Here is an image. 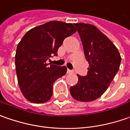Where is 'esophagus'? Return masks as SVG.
Returning a JSON list of instances; mask_svg holds the SVG:
<instances>
[{"label":"esophagus","instance_id":"34e87169","mask_svg":"<svg viewBox=\"0 0 130 130\" xmlns=\"http://www.w3.org/2000/svg\"><path fill=\"white\" fill-rule=\"evenodd\" d=\"M73 73V70H71V69H67V74H71Z\"/></svg>","mask_w":130,"mask_h":130}]
</instances>
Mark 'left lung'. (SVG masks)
Returning <instances> with one entry per match:
<instances>
[{
	"mask_svg": "<svg viewBox=\"0 0 130 130\" xmlns=\"http://www.w3.org/2000/svg\"><path fill=\"white\" fill-rule=\"evenodd\" d=\"M74 25L89 67L87 75H77L79 81L70 87V94L76 100L91 102L107 89L120 69L121 56L114 43L96 27L84 23Z\"/></svg>",
	"mask_w": 130,
	"mask_h": 130,
	"instance_id": "1",
	"label": "left lung"
}]
</instances>
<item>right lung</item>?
Wrapping results in <instances>:
<instances>
[{"label": "right lung", "mask_w": 130, "mask_h": 130, "mask_svg": "<svg viewBox=\"0 0 130 130\" xmlns=\"http://www.w3.org/2000/svg\"><path fill=\"white\" fill-rule=\"evenodd\" d=\"M76 32L71 23L52 21L29 30L17 46L15 65L21 91L34 103L51 99L53 84L67 73L66 67L46 63L57 56L64 39Z\"/></svg>", "instance_id": "add662e5"}]
</instances>
